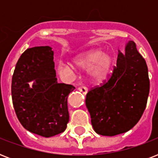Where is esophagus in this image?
Masks as SVG:
<instances>
[{"label":"esophagus","mask_w":158,"mask_h":158,"mask_svg":"<svg viewBox=\"0 0 158 158\" xmlns=\"http://www.w3.org/2000/svg\"><path fill=\"white\" fill-rule=\"evenodd\" d=\"M78 90H79V92H81L82 94H84V95H86V94H88V91H89L86 87H83V86L79 87V88H78Z\"/></svg>","instance_id":"esophagus-1"}]
</instances>
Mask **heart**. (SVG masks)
<instances>
[{
    "instance_id": "1",
    "label": "heart",
    "mask_w": 158,
    "mask_h": 158,
    "mask_svg": "<svg viewBox=\"0 0 158 158\" xmlns=\"http://www.w3.org/2000/svg\"><path fill=\"white\" fill-rule=\"evenodd\" d=\"M72 61L79 69H88V77L94 84L105 81L110 75L113 65L112 56L101 49H92L79 53L72 58ZM73 65L69 61H60L57 64V73L62 77L72 75L75 71Z\"/></svg>"
}]
</instances>
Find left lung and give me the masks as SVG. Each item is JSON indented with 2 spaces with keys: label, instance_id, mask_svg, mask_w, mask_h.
<instances>
[{
  "label": "left lung",
  "instance_id": "8db88e82",
  "mask_svg": "<svg viewBox=\"0 0 158 158\" xmlns=\"http://www.w3.org/2000/svg\"><path fill=\"white\" fill-rule=\"evenodd\" d=\"M149 86L146 61L135 42L129 41L125 53L118 50L116 67L110 79L86 95L95 132L114 136L131 130L144 111Z\"/></svg>",
  "mask_w": 158,
  "mask_h": 158
}]
</instances>
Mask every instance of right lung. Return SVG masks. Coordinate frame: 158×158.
I'll return each instance as SVG.
<instances>
[{
	"mask_svg": "<svg viewBox=\"0 0 158 158\" xmlns=\"http://www.w3.org/2000/svg\"><path fill=\"white\" fill-rule=\"evenodd\" d=\"M53 56L49 46L28 48L16 64L11 84L14 108L21 125L45 138L65 130L69 117L67 98L75 89L57 82Z\"/></svg>",
	"mask_w": 158,
	"mask_h": 158,
	"instance_id": "1",
	"label": "right lung"
}]
</instances>
